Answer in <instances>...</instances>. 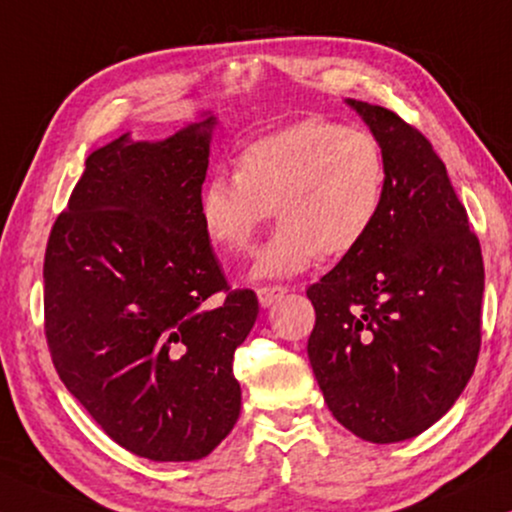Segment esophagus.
<instances>
[{
    "label": "esophagus",
    "mask_w": 512,
    "mask_h": 512,
    "mask_svg": "<svg viewBox=\"0 0 512 512\" xmlns=\"http://www.w3.org/2000/svg\"><path fill=\"white\" fill-rule=\"evenodd\" d=\"M286 291H289L286 286H261V289L256 291L258 293V303H261V307L275 305L279 298H284Z\"/></svg>",
    "instance_id": "34e87169"
}]
</instances>
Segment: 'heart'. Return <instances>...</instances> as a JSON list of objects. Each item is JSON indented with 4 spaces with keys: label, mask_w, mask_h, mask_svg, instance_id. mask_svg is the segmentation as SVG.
Returning <instances> with one entry per match:
<instances>
[{
    "label": "heart",
    "mask_w": 512,
    "mask_h": 512,
    "mask_svg": "<svg viewBox=\"0 0 512 512\" xmlns=\"http://www.w3.org/2000/svg\"><path fill=\"white\" fill-rule=\"evenodd\" d=\"M387 193L382 146L368 130L307 118L249 142L237 170H216L200 191L209 240L247 251L275 212L279 226L256 251V279L291 277L321 251L347 256L373 233Z\"/></svg>",
    "instance_id": "obj_1"
}]
</instances>
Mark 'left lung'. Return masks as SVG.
Masks as SVG:
<instances>
[{"instance_id":"8db88e82","label":"left lung","mask_w":512,"mask_h":512,"mask_svg":"<svg viewBox=\"0 0 512 512\" xmlns=\"http://www.w3.org/2000/svg\"><path fill=\"white\" fill-rule=\"evenodd\" d=\"M380 142L387 193L373 233L307 289V340L328 410L368 443L429 429L471 380L485 268L466 209L422 132L345 100Z\"/></svg>"}]
</instances>
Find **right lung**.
<instances>
[{"label":"right lung","mask_w":512,"mask_h":512,"mask_svg":"<svg viewBox=\"0 0 512 512\" xmlns=\"http://www.w3.org/2000/svg\"><path fill=\"white\" fill-rule=\"evenodd\" d=\"M219 118L174 135L125 132L86 158L44 261L46 338L76 401L125 450L198 461L233 431L235 349L256 293L228 291L200 191Z\"/></svg>","instance_id":"1"}]
</instances>
